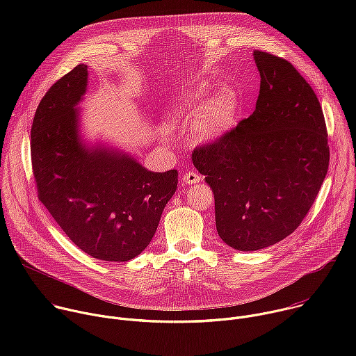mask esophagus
<instances>
[{
  "label": "esophagus",
  "mask_w": 356,
  "mask_h": 356,
  "mask_svg": "<svg viewBox=\"0 0 356 356\" xmlns=\"http://www.w3.org/2000/svg\"><path fill=\"white\" fill-rule=\"evenodd\" d=\"M200 175L198 173H195V172H187V173H184L183 176H181V181L184 183V184H194V183H197V181H200Z\"/></svg>",
  "instance_id": "obj_1"
}]
</instances>
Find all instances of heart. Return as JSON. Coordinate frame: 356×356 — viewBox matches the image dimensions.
I'll return each instance as SVG.
<instances>
[{"label":"heart","mask_w":356,"mask_h":356,"mask_svg":"<svg viewBox=\"0 0 356 356\" xmlns=\"http://www.w3.org/2000/svg\"><path fill=\"white\" fill-rule=\"evenodd\" d=\"M238 113L236 97L229 90L210 95L206 87H197L176 98L166 111L170 128H187L194 122L200 140L216 142L235 127Z\"/></svg>","instance_id":"b5f03b06"}]
</instances>
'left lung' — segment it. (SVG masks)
Listing matches in <instances>:
<instances>
[{
    "label": "left lung",
    "mask_w": 356,
    "mask_h": 356,
    "mask_svg": "<svg viewBox=\"0 0 356 356\" xmlns=\"http://www.w3.org/2000/svg\"><path fill=\"white\" fill-rule=\"evenodd\" d=\"M261 74L255 111L220 140L193 150L216 198L220 238L258 250L289 236L310 211L330 163L320 101L296 67L253 50Z\"/></svg>",
    "instance_id": "1"
}]
</instances>
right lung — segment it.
<instances>
[{
    "mask_svg": "<svg viewBox=\"0 0 356 356\" xmlns=\"http://www.w3.org/2000/svg\"><path fill=\"white\" fill-rule=\"evenodd\" d=\"M86 87L87 66L79 65L38 106L31 131L38 198L87 255L127 262L154 238L179 173L149 172L121 152L84 146L76 106Z\"/></svg>",
    "mask_w": 356,
    "mask_h": 356,
    "instance_id": "1",
    "label": "right lung"
}]
</instances>
